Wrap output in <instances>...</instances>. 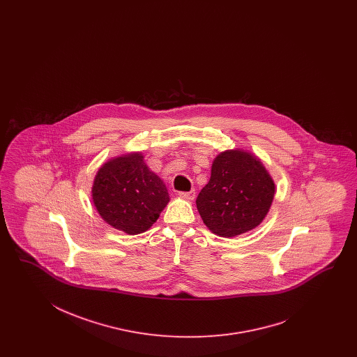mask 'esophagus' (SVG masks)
Returning a JSON list of instances; mask_svg holds the SVG:
<instances>
[{
  "label": "esophagus",
  "instance_id": "34e87169",
  "mask_svg": "<svg viewBox=\"0 0 357 357\" xmlns=\"http://www.w3.org/2000/svg\"><path fill=\"white\" fill-rule=\"evenodd\" d=\"M178 195H179L182 199H185V200H194L196 192L192 190V191H188V192H179Z\"/></svg>",
  "mask_w": 357,
  "mask_h": 357
}]
</instances>
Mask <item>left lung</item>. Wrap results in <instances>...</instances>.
Returning <instances> with one entry per match:
<instances>
[{
    "label": "left lung",
    "instance_id": "left-lung-1",
    "mask_svg": "<svg viewBox=\"0 0 357 357\" xmlns=\"http://www.w3.org/2000/svg\"><path fill=\"white\" fill-rule=\"evenodd\" d=\"M275 183L259 158L249 151L220 153L211 179L196 199L206 227L220 237H236L258 227L267 216Z\"/></svg>",
    "mask_w": 357,
    "mask_h": 357
}]
</instances>
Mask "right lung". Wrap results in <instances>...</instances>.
<instances>
[{"instance_id": "1", "label": "right lung", "mask_w": 357, "mask_h": 357, "mask_svg": "<svg viewBox=\"0 0 357 357\" xmlns=\"http://www.w3.org/2000/svg\"><path fill=\"white\" fill-rule=\"evenodd\" d=\"M91 194L100 217L127 234L148 230L170 200L162 179L148 169L141 153L105 163L98 170Z\"/></svg>"}]
</instances>
